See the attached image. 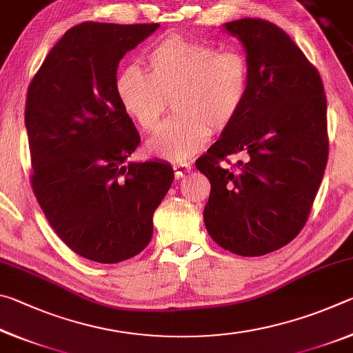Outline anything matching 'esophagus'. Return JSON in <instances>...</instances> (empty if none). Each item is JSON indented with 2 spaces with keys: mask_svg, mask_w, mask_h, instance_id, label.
Segmentation results:
<instances>
[{
  "mask_svg": "<svg viewBox=\"0 0 353 353\" xmlns=\"http://www.w3.org/2000/svg\"><path fill=\"white\" fill-rule=\"evenodd\" d=\"M172 170H174V176L177 179L185 177V174H188L191 171V165L190 163H174L172 165Z\"/></svg>",
  "mask_w": 353,
  "mask_h": 353,
  "instance_id": "34e87169",
  "label": "esophagus"
}]
</instances>
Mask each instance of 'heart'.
<instances>
[{"label": "heart", "mask_w": 353, "mask_h": 353, "mask_svg": "<svg viewBox=\"0 0 353 353\" xmlns=\"http://www.w3.org/2000/svg\"><path fill=\"white\" fill-rule=\"evenodd\" d=\"M148 73L135 65L115 77V94L123 112L140 129L157 128L172 97L168 119L148 141V151L160 159L181 163L193 157L212 137L235 121L246 103L250 67L238 51L171 35L146 54Z\"/></svg>", "instance_id": "b5f03b06"}]
</instances>
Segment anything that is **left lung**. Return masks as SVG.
<instances>
[{"mask_svg":"<svg viewBox=\"0 0 353 353\" xmlns=\"http://www.w3.org/2000/svg\"><path fill=\"white\" fill-rule=\"evenodd\" d=\"M250 67L246 103L196 160L210 181L208 235L241 256L283 248L305 225L328 157L327 98L321 76L283 29L260 19L224 25ZM245 157L234 170L220 165Z\"/></svg>","mask_w":353,"mask_h":353,"instance_id":"8db88e82","label":"left lung"}]
</instances>
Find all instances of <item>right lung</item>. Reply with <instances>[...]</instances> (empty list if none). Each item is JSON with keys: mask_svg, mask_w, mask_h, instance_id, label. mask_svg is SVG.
I'll return each instance as SVG.
<instances>
[{"mask_svg": "<svg viewBox=\"0 0 353 353\" xmlns=\"http://www.w3.org/2000/svg\"><path fill=\"white\" fill-rule=\"evenodd\" d=\"M157 28L81 23L29 83L34 194L57 236L87 260L119 263L140 254L174 179L170 163L128 162L140 135L115 94L119 61Z\"/></svg>", "mask_w": 353, "mask_h": 353, "instance_id": "obj_1", "label": "right lung"}]
</instances>
